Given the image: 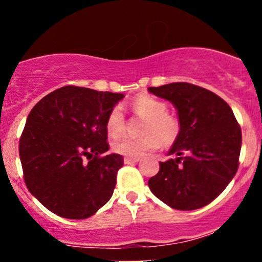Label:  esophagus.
<instances>
[{
    "mask_svg": "<svg viewBox=\"0 0 262 262\" xmlns=\"http://www.w3.org/2000/svg\"><path fill=\"white\" fill-rule=\"evenodd\" d=\"M139 160H141L139 157H125L124 158V163L125 165H132V163L139 162Z\"/></svg>",
    "mask_w": 262,
    "mask_h": 262,
    "instance_id": "1",
    "label": "esophagus"
}]
</instances>
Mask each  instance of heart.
<instances>
[{
    "label": "heart",
    "instance_id": "heart-1",
    "mask_svg": "<svg viewBox=\"0 0 262 262\" xmlns=\"http://www.w3.org/2000/svg\"><path fill=\"white\" fill-rule=\"evenodd\" d=\"M129 107L136 115L144 118L142 133L144 136H124L115 139L112 148L115 153L126 157H141L149 150L175 143L181 130L178 116L167 112V104L149 94H141L129 101ZM105 126L110 137H119L125 130V116L119 105L112 107L105 119Z\"/></svg>",
    "mask_w": 262,
    "mask_h": 262
}]
</instances>
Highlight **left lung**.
<instances>
[{"mask_svg": "<svg viewBox=\"0 0 262 262\" xmlns=\"http://www.w3.org/2000/svg\"><path fill=\"white\" fill-rule=\"evenodd\" d=\"M148 91L178 109L181 130L148 186L173 209L194 210L212 203L231 182L239 165L242 132L229 105L207 89L175 82Z\"/></svg>", "mask_w": 262, "mask_h": 262, "instance_id": "left-lung-1", "label": "left lung"}]
</instances>
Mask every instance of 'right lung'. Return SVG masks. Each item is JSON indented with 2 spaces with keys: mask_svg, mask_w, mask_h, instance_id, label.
Here are the masks:
<instances>
[{
  "mask_svg": "<svg viewBox=\"0 0 262 262\" xmlns=\"http://www.w3.org/2000/svg\"><path fill=\"white\" fill-rule=\"evenodd\" d=\"M123 97L64 86L31 109L18 143L24 181L50 212L84 219L110 200L124 160L106 155L105 119Z\"/></svg>",
  "mask_w": 262,
  "mask_h": 262,
  "instance_id": "obj_1",
  "label": "right lung"
}]
</instances>
